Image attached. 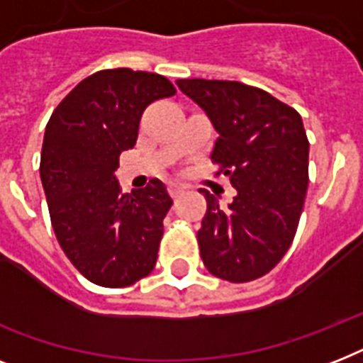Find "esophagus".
<instances>
[{
	"instance_id": "obj_1",
	"label": "esophagus",
	"mask_w": 363,
	"mask_h": 363,
	"mask_svg": "<svg viewBox=\"0 0 363 363\" xmlns=\"http://www.w3.org/2000/svg\"><path fill=\"white\" fill-rule=\"evenodd\" d=\"M182 194H184V186H181V184H169L171 198H179V196H182Z\"/></svg>"
}]
</instances>
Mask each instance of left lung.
Wrapping results in <instances>:
<instances>
[{
  "instance_id": "obj_1",
  "label": "left lung",
  "mask_w": 363,
  "mask_h": 363,
  "mask_svg": "<svg viewBox=\"0 0 363 363\" xmlns=\"http://www.w3.org/2000/svg\"><path fill=\"white\" fill-rule=\"evenodd\" d=\"M177 86L207 113L218 139L211 160L238 196L222 209L203 192L198 232L205 267L248 282L275 267L290 248L309 184V141L301 116L265 90L238 81L181 79Z\"/></svg>"
}]
</instances>
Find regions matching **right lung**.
Here are the masks:
<instances>
[{"mask_svg":"<svg viewBox=\"0 0 363 363\" xmlns=\"http://www.w3.org/2000/svg\"><path fill=\"white\" fill-rule=\"evenodd\" d=\"M175 92L158 73L104 69L79 82L48 121L39 171L50 222L65 256L94 284L130 286L156 265L173 199L158 179L122 194L115 171L135 145L143 111Z\"/></svg>","mask_w":363,"mask_h":363,"instance_id":"1","label":"right lung"}]
</instances>
